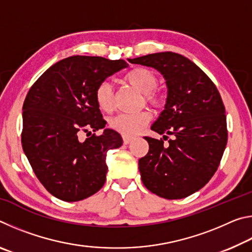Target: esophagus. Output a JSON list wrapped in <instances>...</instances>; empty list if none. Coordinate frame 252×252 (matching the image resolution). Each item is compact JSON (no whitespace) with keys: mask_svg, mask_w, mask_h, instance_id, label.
Returning <instances> with one entry per match:
<instances>
[{"mask_svg":"<svg viewBox=\"0 0 252 252\" xmlns=\"http://www.w3.org/2000/svg\"><path fill=\"white\" fill-rule=\"evenodd\" d=\"M132 140H133V138L132 136H127V135H123V143L125 144H129Z\"/></svg>","mask_w":252,"mask_h":252,"instance_id":"obj_1","label":"esophagus"}]
</instances>
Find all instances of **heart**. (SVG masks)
<instances>
[{
  "label": "heart",
  "instance_id": "heart-1",
  "mask_svg": "<svg viewBox=\"0 0 252 252\" xmlns=\"http://www.w3.org/2000/svg\"><path fill=\"white\" fill-rule=\"evenodd\" d=\"M123 81L132 85L144 95L149 104L160 108L163 104V97L156 90L158 76L151 69L144 66L134 67L123 75ZM94 99L99 108L104 112H111L114 108V96L112 85L109 82L100 83L95 89ZM152 114L149 111H141L136 113H121L111 119L110 126L119 133L133 136L143 130L151 121Z\"/></svg>",
  "mask_w": 252,
  "mask_h": 252
}]
</instances>
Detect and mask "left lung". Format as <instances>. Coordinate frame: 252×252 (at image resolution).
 Segmentation results:
<instances>
[{
    "label": "left lung",
    "mask_w": 252,
    "mask_h": 252,
    "mask_svg": "<svg viewBox=\"0 0 252 252\" xmlns=\"http://www.w3.org/2000/svg\"><path fill=\"white\" fill-rule=\"evenodd\" d=\"M130 63L155 67L164 76L168 97L151 129L168 139L144 136L147 156L139 160L143 185L169 200L194 193L218 169L227 146L225 110L211 79L181 54L160 52L129 59Z\"/></svg>",
    "instance_id": "obj_1"
}]
</instances>
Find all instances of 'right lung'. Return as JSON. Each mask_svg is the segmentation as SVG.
<instances>
[{
    "label": "right lung",
    "mask_w": 252,
    "mask_h": 252,
    "mask_svg": "<svg viewBox=\"0 0 252 252\" xmlns=\"http://www.w3.org/2000/svg\"><path fill=\"white\" fill-rule=\"evenodd\" d=\"M126 66L125 60L74 55L50 66L29 90L21 141L36 178L55 198L80 201L103 187L106 152L122 146L121 135L105 129L81 141L79 134L105 126L95 89Z\"/></svg>",
    "instance_id": "right-lung-1"
}]
</instances>
